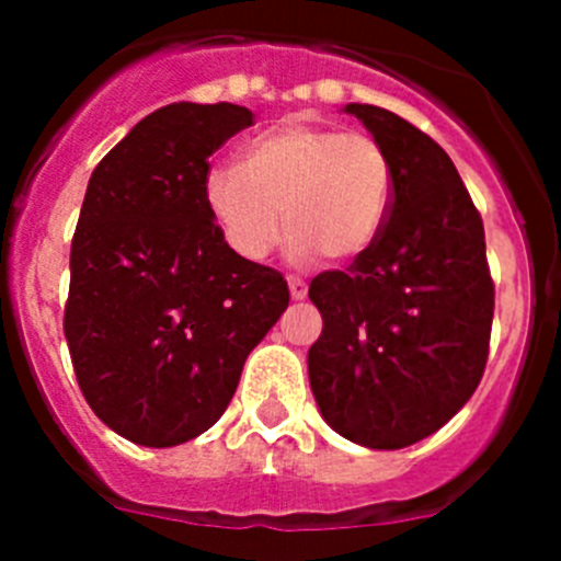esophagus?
<instances>
[{"mask_svg":"<svg viewBox=\"0 0 561 561\" xmlns=\"http://www.w3.org/2000/svg\"><path fill=\"white\" fill-rule=\"evenodd\" d=\"M289 295L291 300H304V297L309 295V284L300 280V277H289Z\"/></svg>","mask_w":561,"mask_h":561,"instance_id":"34e87169","label":"esophagus"}]
</instances>
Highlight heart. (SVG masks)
Segmentation results:
<instances>
[{
	"instance_id": "obj_1",
	"label": "heart",
	"mask_w": 561,
	"mask_h": 561,
	"mask_svg": "<svg viewBox=\"0 0 561 561\" xmlns=\"http://www.w3.org/2000/svg\"><path fill=\"white\" fill-rule=\"evenodd\" d=\"M205 202L227 247L244 261H264L286 225L291 257L323 252L342 264L365 255L385 230L393 165L368 134L284 121L241 146V168L207 171Z\"/></svg>"
}]
</instances>
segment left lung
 Instances as JSON below:
<instances>
[{"mask_svg":"<svg viewBox=\"0 0 561 561\" xmlns=\"http://www.w3.org/2000/svg\"><path fill=\"white\" fill-rule=\"evenodd\" d=\"M345 112L388 151L393 205L348 272L311 280L323 334L309 348V381L334 433L401 449L438 433L478 390L494 286L483 221L449 153L388 108Z\"/></svg>","mask_w":561,"mask_h":561,"instance_id":"left-lung-1","label":"left lung"}]
</instances>
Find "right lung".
<instances>
[{"mask_svg": "<svg viewBox=\"0 0 561 561\" xmlns=\"http://www.w3.org/2000/svg\"><path fill=\"white\" fill-rule=\"evenodd\" d=\"M247 126V106L171 103L89 176L64 334L89 408L140 447L210 430L289 306L284 275L238 257L205 202L210 153Z\"/></svg>", "mask_w": 561, "mask_h": 561, "instance_id": "obj_1", "label": "right lung"}]
</instances>
